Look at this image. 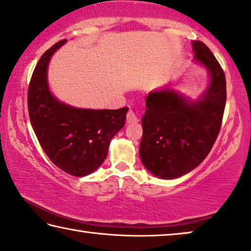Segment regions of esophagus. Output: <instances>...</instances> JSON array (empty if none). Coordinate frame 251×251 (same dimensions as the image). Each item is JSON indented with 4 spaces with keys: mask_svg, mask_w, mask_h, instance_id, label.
<instances>
[{
    "mask_svg": "<svg viewBox=\"0 0 251 251\" xmlns=\"http://www.w3.org/2000/svg\"><path fill=\"white\" fill-rule=\"evenodd\" d=\"M126 121L128 124H134V123H137L138 122V118L136 115H135L134 111L130 109L128 110V113H127V116H126Z\"/></svg>",
    "mask_w": 251,
    "mask_h": 251,
    "instance_id": "34e87169",
    "label": "esophagus"
}]
</instances>
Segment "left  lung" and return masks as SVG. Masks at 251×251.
<instances>
[{"instance_id": "1", "label": "left lung", "mask_w": 251, "mask_h": 251, "mask_svg": "<svg viewBox=\"0 0 251 251\" xmlns=\"http://www.w3.org/2000/svg\"><path fill=\"white\" fill-rule=\"evenodd\" d=\"M192 49L193 61L208 73L205 89L192 99L166 85L151 91L145 101L140 157L150 173L163 180L181 177L201 164L224 116V70L203 42L192 41Z\"/></svg>"}]
</instances>
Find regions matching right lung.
I'll list each match as a JSON object with an SVG mask.
<instances>
[{
	"instance_id": "obj_1",
	"label": "right lung",
	"mask_w": 251,
	"mask_h": 251,
	"mask_svg": "<svg viewBox=\"0 0 251 251\" xmlns=\"http://www.w3.org/2000/svg\"><path fill=\"white\" fill-rule=\"evenodd\" d=\"M66 42L55 43L40 58L27 91V108L38 141L51 162L63 172L82 177L104 163L110 141L125 125L128 108H78L54 97L48 68Z\"/></svg>"
}]
</instances>
